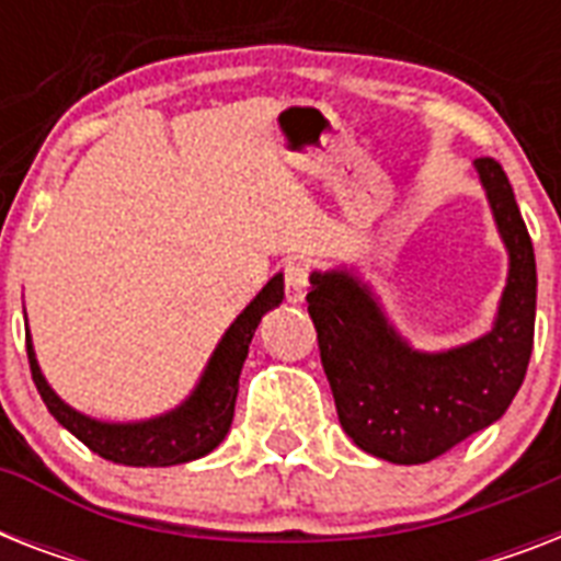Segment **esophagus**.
I'll list each match as a JSON object with an SVG mask.
<instances>
[{"label": "esophagus", "instance_id": "1", "mask_svg": "<svg viewBox=\"0 0 561 561\" xmlns=\"http://www.w3.org/2000/svg\"><path fill=\"white\" fill-rule=\"evenodd\" d=\"M308 279H311L308 262H302V259H288L285 262V297H288V302L299 306L306 299Z\"/></svg>", "mask_w": 561, "mask_h": 561}]
</instances>
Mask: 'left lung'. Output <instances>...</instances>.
Here are the masks:
<instances>
[{
  "label": "left lung",
  "mask_w": 561,
  "mask_h": 561,
  "mask_svg": "<svg viewBox=\"0 0 561 561\" xmlns=\"http://www.w3.org/2000/svg\"><path fill=\"white\" fill-rule=\"evenodd\" d=\"M510 276L492 332L448 352H416L350 271L311 273L308 314L334 408L352 443L416 466L443 457L504 416L522 387L536 329V255L513 186L492 157L474 160Z\"/></svg>",
  "instance_id": "1"
}]
</instances>
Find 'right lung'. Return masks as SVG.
<instances>
[{"instance_id": "right-lung-1", "label": "right lung", "mask_w": 561, "mask_h": 561, "mask_svg": "<svg viewBox=\"0 0 561 561\" xmlns=\"http://www.w3.org/2000/svg\"><path fill=\"white\" fill-rule=\"evenodd\" d=\"M282 297H285V282H282V273H276L220 337L218 350L211 352L209 364L203 369L192 396L180 408L148 419V422L116 425V422H99V419L83 416L69 408L39 373L31 334H25L31 378L37 383V392L46 401L48 413L104 460L122 462V466H178V462L197 460L211 448H218L220 439L227 436L232 413H236L238 375L244 367L255 325L262 323V317L271 308L279 306Z\"/></svg>"}]
</instances>
